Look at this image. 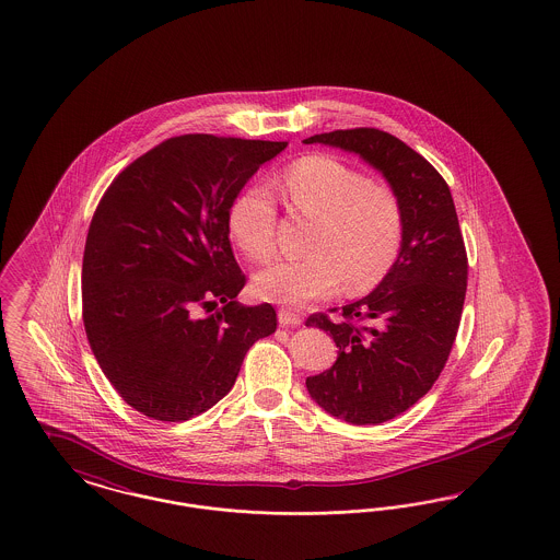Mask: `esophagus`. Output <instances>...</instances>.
I'll list each match as a JSON object with an SVG mask.
<instances>
[{
    "instance_id": "1",
    "label": "esophagus",
    "mask_w": 560,
    "mask_h": 560,
    "mask_svg": "<svg viewBox=\"0 0 560 560\" xmlns=\"http://www.w3.org/2000/svg\"><path fill=\"white\" fill-rule=\"evenodd\" d=\"M300 323H302V316H300V314L288 311V308H281V311H279V325H281V327H298Z\"/></svg>"
}]
</instances>
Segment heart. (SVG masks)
<instances>
[{
    "label": "heart",
    "mask_w": 560,
    "mask_h": 560,
    "mask_svg": "<svg viewBox=\"0 0 560 560\" xmlns=\"http://www.w3.org/2000/svg\"><path fill=\"white\" fill-rule=\"evenodd\" d=\"M281 194L291 212L313 219L302 260H279L254 277L258 298L300 306L327 298L343 283L348 293L377 288L394 269L404 237L396 191L373 183L339 158L311 154L283 171ZM229 233L247 260L262 265L277 249V203L267 187H247L229 208Z\"/></svg>",
    "instance_id": "obj_1"
}]
</instances>
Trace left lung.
Instances as JSON below:
<instances>
[{"label":"left lung","instance_id":"1","mask_svg":"<svg viewBox=\"0 0 560 560\" xmlns=\"http://www.w3.org/2000/svg\"><path fill=\"white\" fill-rule=\"evenodd\" d=\"M304 143L364 158L402 203L400 256L377 290L336 318H306V327L327 331L339 348L329 371L306 380L311 396L337 419L377 425L419 402L446 366L467 293L465 240L446 180L398 137L359 127L313 135Z\"/></svg>","mask_w":560,"mask_h":560}]
</instances>
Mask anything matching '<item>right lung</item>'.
I'll return each instance as SVG.
<instances>
[{"mask_svg": "<svg viewBox=\"0 0 560 560\" xmlns=\"http://www.w3.org/2000/svg\"><path fill=\"white\" fill-rule=\"evenodd\" d=\"M285 148L171 137L118 173L97 203L83 254L85 334L118 396L141 415L180 423L206 412L229 394L254 341L275 334L270 304L235 302L246 275L226 217L247 179Z\"/></svg>", "mask_w": 560, "mask_h": 560, "instance_id": "1", "label": "right lung"}]
</instances>
